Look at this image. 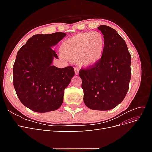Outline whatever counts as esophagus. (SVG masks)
Listing matches in <instances>:
<instances>
[{
	"instance_id": "esophagus-1",
	"label": "esophagus",
	"mask_w": 152,
	"mask_h": 152,
	"mask_svg": "<svg viewBox=\"0 0 152 152\" xmlns=\"http://www.w3.org/2000/svg\"><path fill=\"white\" fill-rule=\"evenodd\" d=\"M74 71H75V75H78V74H79V69H78L77 68L75 67V68H74Z\"/></svg>"
}]
</instances>
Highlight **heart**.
Wrapping results in <instances>:
<instances>
[{
	"mask_svg": "<svg viewBox=\"0 0 152 152\" xmlns=\"http://www.w3.org/2000/svg\"><path fill=\"white\" fill-rule=\"evenodd\" d=\"M105 46V38L102 33L82 32L64 41L61 45L60 53L68 59H77L82 66L91 67L102 59Z\"/></svg>",
	"mask_w": 152,
	"mask_h": 152,
	"instance_id": "heart-1",
	"label": "heart"
}]
</instances>
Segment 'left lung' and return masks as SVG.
Here are the masks:
<instances>
[{
    "label": "left lung",
    "instance_id": "1",
    "mask_svg": "<svg viewBox=\"0 0 152 152\" xmlns=\"http://www.w3.org/2000/svg\"><path fill=\"white\" fill-rule=\"evenodd\" d=\"M106 40L103 56L96 65L81 68L84 102L92 110H108L126 97L131 76V56L126 43L108 26L98 27Z\"/></svg>",
    "mask_w": 152,
    "mask_h": 152
}]
</instances>
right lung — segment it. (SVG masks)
I'll return each mask as SVG.
<instances>
[{
    "instance_id": "obj_1",
    "label": "right lung",
    "mask_w": 152,
    "mask_h": 152,
    "mask_svg": "<svg viewBox=\"0 0 152 152\" xmlns=\"http://www.w3.org/2000/svg\"><path fill=\"white\" fill-rule=\"evenodd\" d=\"M66 35H34L17 53L12 68L14 87L20 102L32 111H54L63 103L64 91L75 72L72 66H52L53 58L58 56L51 47Z\"/></svg>"
}]
</instances>
